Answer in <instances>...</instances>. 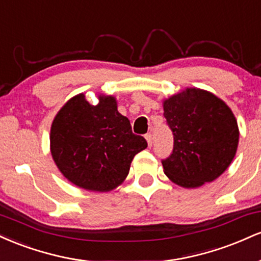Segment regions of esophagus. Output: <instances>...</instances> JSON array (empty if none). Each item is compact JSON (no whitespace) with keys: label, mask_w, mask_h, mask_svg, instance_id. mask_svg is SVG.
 Returning a JSON list of instances; mask_svg holds the SVG:
<instances>
[{"label":"esophagus","mask_w":261,"mask_h":261,"mask_svg":"<svg viewBox=\"0 0 261 261\" xmlns=\"http://www.w3.org/2000/svg\"><path fill=\"white\" fill-rule=\"evenodd\" d=\"M145 139L147 140L148 146H149V147H151V146H152V135L151 134H146L145 135Z\"/></svg>","instance_id":"obj_1"}]
</instances>
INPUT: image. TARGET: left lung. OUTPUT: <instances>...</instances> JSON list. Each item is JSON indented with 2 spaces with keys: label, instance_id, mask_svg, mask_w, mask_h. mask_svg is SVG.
<instances>
[{
  "label": "left lung",
  "instance_id": "8db88e82",
  "mask_svg": "<svg viewBox=\"0 0 261 261\" xmlns=\"http://www.w3.org/2000/svg\"><path fill=\"white\" fill-rule=\"evenodd\" d=\"M174 136L173 152L162 161L164 174L182 188L214 181L229 167L239 141L234 114L207 91L187 88L163 100Z\"/></svg>",
  "mask_w": 261,
  "mask_h": 261
}]
</instances>
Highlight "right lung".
Segmentation results:
<instances>
[{
	"mask_svg": "<svg viewBox=\"0 0 261 261\" xmlns=\"http://www.w3.org/2000/svg\"><path fill=\"white\" fill-rule=\"evenodd\" d=\"M92 106L74 95L54 119L50 130L53 160L62 175L85 190L106 193L125 180L130 164L147 141L133 134L130 121L118 112L113 95H98Z\"/></svg>",
	"mask_w": 261,
	"mask_h": 261,
	"instance_id": "obj_1",
	"label": "right lung"
}]
</instances>
